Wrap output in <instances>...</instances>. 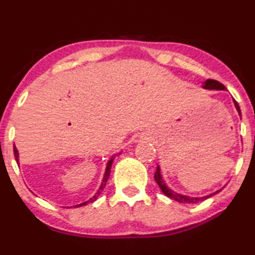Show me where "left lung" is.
<instances>
[{
	"label": "left lung",
	"instance_id": "8db88e82",
	"mask_svg": "<svg viewBox=\"0 0 255 255\" xmlns=\"http://www.w3.org/2000/svg\"><path fill=\"white\" fill-rule=\"evenodd\" d=\"M202 88L208 89V90H227V88H225L223 84L220 83V82L215 81V80H207L203 83ZM234 104H235L236 109H237V111H238V113L240 116V114H242V112H240V107L238 105V103H237L235 99H234ZM155 180H156L157 184H158L160 189H162V192L167 196V198H170V199L177 201V202H180V203H188V204L189 203H198V202H200V201H204V200L211 198V196L217 194V193L221 191V189H220V191H216L215 193H213V194L202 196V198H192V196L179 194V193L172 191L171 188H168L166 184H165L163 178H162V174H160V167L159 166H157V170L155 172Z\"/></svg>",
	"mask_w": 255,
	"mask_h": 255
}]
</instances>
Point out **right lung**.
<instances>
[{
	"instance_id": "add662e5",
	"label": "right lung",
	"mask_w": 255,
	"mask_h": 255,
	"mask_svg": "<svg viewBox=\"0 0 255 255\" xmlns=\"http://www.w3.org/2000/svg\"><path fill=\"white\" fill-rule=\"evenodd\" d=\"M13 153H15V158H16V160H17V163H19V153H18V150H17V148L15 145H13ZM120 155V153H119ZM113 160H114V156L112 157V158H111L109 162H107V165H106V170H105V174H104V178H103V181H102V185H100V187H99V189L98 191H97V193L95 195L92 196V198L90 199V200H88V201H85V202H83V203H80V204H76V206L75 207H82V206H87V204H89V203H92V202H95V201L98 199V196L102 194V192H103V189L105 188V186H106V182H107V180H109V177H110V172H111V167H112V164H113Z\"/></svg>"
}]
</instances>
